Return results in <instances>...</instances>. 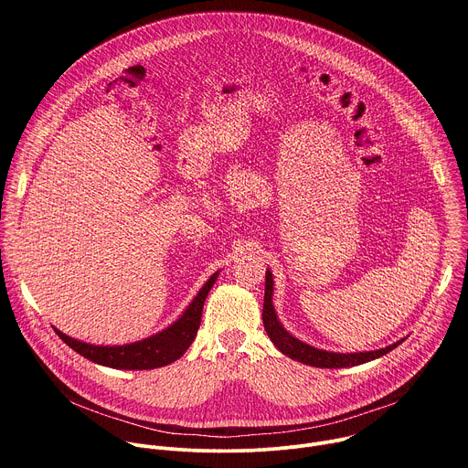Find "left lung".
Segmentation results:
<instances>
[{"label": "left lung", "instance_id": "left-lung-1", "mask_svg": "<svg viewBox=\"0 0 468 468\" xmlns=\"http://www.w3.org/2000/svg\"><path fill=\"white\" fill-rule=\"evenodd\" d=\"M272 291H274V282H272V274L266 271V282H264V303H262V324L266 333H269L271 341L278 346V350L285 356H289L294 361H300L303 365H311V367H318V368H345V367H356V365H363L368 363L372 359H378L385 354H388L390 350H394L398 345H402V341H398L390 346H385L381 350H374V352H359V354H335V352H325V350H318L313 348L298 339H294L292 335L283 329V325L280 324L274 305H272Z\"/></svg>", "mask_w": 468, "mask_h": 468}]
</instances>
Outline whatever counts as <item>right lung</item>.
Instances as JSON below:
<instances>
[{"instance_id": "right-lung-1", "label": "right lung", "mask_w": 468, "mask_h": 468, "mask_svg": "<svg viewBox=\"0 0 468 468\" xmlns=\"http://www.w3.org/2000/svg\"><path fill=\"white\" fill-rule=\"evenodd\" d=\"M218 274H213L209 282L197 292V296L192 300L188 309L181 314V318L166 327L165 331L157 333V335L125 345V346H94L81 341H76L69 335H64L62 331L55 329L57 335L69 345L72 350H76L80 356L111 368H122V370H150L157 367H165L179 359L186 348L196 339V333L202 322V311L204 302L215 285Z\"/></svg>"}]
</instances>
